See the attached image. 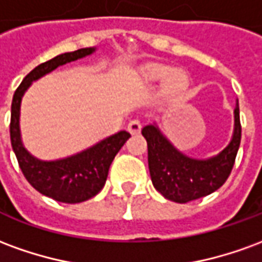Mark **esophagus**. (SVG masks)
Masks as SVG:
<instances>
[{
    "label": "esophagus",
    "instance_id": "34e87169",
    "mask_svg": "<svg viewBox=\"0 0 262 262\" xmlns=\"http://www.w3.org/2000/svg\"><path fill=\"white\" fill-rule=\"evenodd\" d=\"M127 130L130 132L132 135H137V133H140L142 130V123H140V120L139 119H133L129 122V125H127Z\"/></svg>",
    "mask_w": 262,
    "mask_h": 262
}]
</instances>
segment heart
Returning a JSON list of instances; mask_svg holds the SVG:
<instances>
[{
    "label": "heart",
    "mask_w": 262,
    "mask_h": 262,
    "mask_svg": "<svg viewBox=\"0 0 262 262\" xmlns=\"http://www.w3.org/2000/svg\"><path fill=\"white\" fill-rule=\"evenodd\" d=\"M143 78L150 84L165 81L164 94L167 97L180 95L188 88V77L184 71H176L170 66L148 64L143 70Z\"/></svg>",
    "instance_id": "b5f03b06"
}]
</instances>
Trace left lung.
<instances>
[{
	"instance_id": "8db88e82",
	"label": "left lung",
	"mask_w": 262,
	"mask_h": 262,
	"mask_svg": "<svg viewBox=\"0 0 262 262\" xmlns=\"http://www.w3.org/2000/svg\"><path fill=\"white\" fill-rule=\"evenodd\" d=\"M142 135L147 140L148 170L154 188L172 202H191L219 189L230 176L242 140L238 101L230 143L210 159L198 160L181 153L156 123L144 126Z\"/></svg>"
}]
</instances>
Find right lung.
Returning <instances> with one entry per match:
<instances>
[{"label": "right lung", "instance_id": "right-lung-1", "mask_svg": "<svg viewBox=\"0 0 262 262\" xmlns=\"http://www.w3.org/2000/svg\"><path fill=\"white\" fill-rule=\"evenodd\" d=\"M95 52V48L78 49L75 52L56 56L42 63L26 75L12 98L11 105V144L24 176L36 191L57 202L80 203L95 196L105 185L109 167L130 135L120 130L103 139L92 147L66 159L43 161L33 157L22 144L19 130L20 101L33 81L52 73L60 66L82 59Z\"/></svg>", "mask_w": 262, "mask_h": 262}]
</instances>
